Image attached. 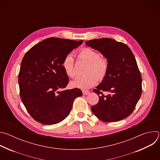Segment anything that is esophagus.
<instances>
[{
    "mask_svg": "<svg viewBox=\"0 0 160 160\" xmlns=\"http://www.w3.org/2000/svg\"><path fill=\"white\" fill-rule=\"evenodd\" d=\"M89 91L88 90H82V93H83V95H85V96H86V95H88V94H89Z\"/></svg>",
    "mask_w": 160,
    "mask_h": 160,
    "instance_id": "esophagus-1",
    "label": "esophagus"
}]
</instances>
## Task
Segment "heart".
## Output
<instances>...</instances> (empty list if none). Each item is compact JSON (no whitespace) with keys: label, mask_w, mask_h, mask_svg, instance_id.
<instances>
[{"label":"heart","mask_w":160,"mask_h":160,"mask_svg":"<svg viewBox=\"0 0 160 160\" xmlns=\"http://www.w3.org/2000/svg\"><path fill=\"white\" fill-rule=\"evenodd\" d=\"M78 58L87 62L85 68L86 75L78 77L71 82V86L75 88L85 89L95 85L100 80L104 78L108 70V62L99 53L90 48H83L78 54ZM62 69L69 77L75 75L74 70V59L71 54L65 56L62 62Z\"/></svg>","instance_id":"1"}]
</instances>
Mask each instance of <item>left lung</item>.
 Returning <instances> with one entry per match:
<instances>
[{
  "label": "left lung",
  "mask_w": 160,
  "mask_h": 160,
  "mask_svg": "<svg viewBox=\"0 0 160 160\" xmlns=\"http://www.w3.org/2000/svg\"><path fill=\"white\" fill-rule=\"evenodd\" d=\"M86 45L99 51L108 60V70L102 82L94 89L101 94L98 103L91 107L101 121L122 120L133 112L142 94V77L130 49L122 42L102 38L85 42ZM101 90L108 92L104 96Z\"/></svg>",
  "instance_id": "obj_1"
}]
</instances>
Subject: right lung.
Listing matches in <instances>:
<instances>
[{"instance_id":"right-lung-1","label":"right lung","mask_w":160,"mask_h":160,"mask_svg":"<svg viewBox=\"0 0 160 160\" xmlns=\"http://www.w3.org/2000/svg\"><path fill=\"white\" fill-rule=\"evenodd\" d=\"M83 40L56 37L42 40L24 56L18 76L21 99L31 117L44 125L56 124L69 115L79 88H64L69 82L62 62Z\"/></svg>"}]
</instances>
